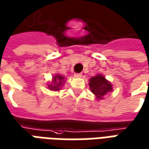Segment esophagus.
I'll return each mask as SVG.
<instances>
[{
  "mask_svg": "<svg viewBox=\"0 0 149 149\" xmlns=\"http://www.w3.org/2000/svg\"><path fill=\"white\" fill-rule=\"evenodd\" d=\"M74 76L75 77H82V74H81V73H75Z\"/></svg>",
  "mask_w": 149,
  "mask_h": 149,
  "instance_id": "1",
  "label": "esophagus"
}]
</instances>
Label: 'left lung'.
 Returning <instances> with one entry per match:
<instances>
[{
    "instance_id": "1",
    "label": "left lung",
    "mask_w": 149,
    "mask_h": 149,
    "mask_svg": "<svg viewBox=\"0 0 149 149\" xmlns=\"http://www.w3.org/2000/svg\"><path fill=\"white\" fill-rule=\"evenodd\" d=\"M89 87L92 93L98 99L103 98L109 92L112 91V84L102 75H97L89 80Z\"/></svg>"
}]
</instances>
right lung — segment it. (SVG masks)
<instances>
[{
  "label": "right lung",
  "instance_id": "add662e5",
  "mask_svg": "<svg viewBox=\"0 0 149 149\" xmlns=\"http://www.w3.org/2000/svg\"><path fill=\"white\" fill-rule=\"evenodd\" d=\"M64 77H62L61 75H56V77H53V83L52 84H49V88L52 90L57 91L59 90L60 87L61 86L62 82L64 80Z\"/></svg>",
  "mask_w": 149,
  "mask_h": 149
}]
</instances>
